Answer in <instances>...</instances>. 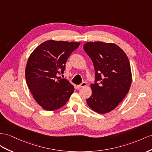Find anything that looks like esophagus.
Instances as JSON below:
<instances>
[{"label": "esophagus", "mask_w": 152, "mask_h": 152, "mask_svg": "<svg viewBox=\"0 0 152 152\" xmlns=\"http://www.w3.org/2000/svg\"><path fill=\"white\" fill-rule=\"evenodd\" d=\"M86 86H87V83L86 82H83V83H81L80 85H77V88H81L86 87Z\"/></svg>", "instance_id": "obj_1"}]
</instances>
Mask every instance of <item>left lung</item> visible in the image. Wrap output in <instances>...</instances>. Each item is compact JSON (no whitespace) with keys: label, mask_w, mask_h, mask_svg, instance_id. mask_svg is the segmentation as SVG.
Instances as JSON below:
<instances>
[{"label":"left lung","mask_w":152,"mask_h":152,"mask_svg":"<svg viewBox=\"0 0 152 152\" xmlns=\"http://www.w3.org/2000/svg\"><path fill=\"white\" fill-rule=\"evenodd\" d=\"M83 49L96 71V83L91 85L92 95L86 100L87 103L96 112L107 113L118 107L130 90L132 72L129 60L123 50L112 43L87 42Z\"/></svg>","instance_id":"8db88e82"}]
</instances>
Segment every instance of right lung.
Wrapping results in <instances>:
<instances>
[{"label": "right lung", "mask_w": 152, "mask_h": 152, "mask_svg": "<svg viewBox=\"0 0 152 152\" xmlns=\"http://www.w3.org/2000/svg\"><path fill=\"white\" fill-rule=\"evenodd\" d=\"M80 42L50 40L43 42L30 54L25 75L27 85L34 100L45 110L58 109L67 102L75 91L63 74L71 54Z\"/></svg>", "instance_id": "add662e5"}]
</instances>
